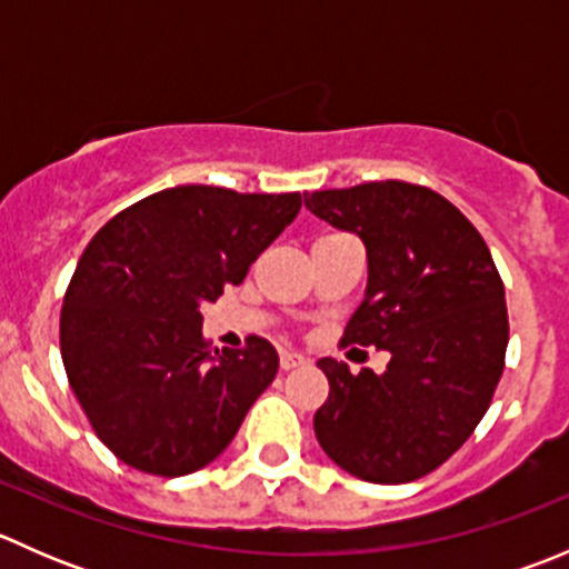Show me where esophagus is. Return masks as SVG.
I'll list each match as a JSON object with an SVG mask.
<instances>
[{"label": "esophagus", "instance_id": "obj_1", "mask_svg": "<svg viewBox=\"0 0 569 569\" xmlns=\"http://www.w3.org/2000/svg\"><path fill=\"white\" fill-rule=\"evenodd\" d=\"M306 363H308L306 355H300V352H289V349H286V352H280V369H283V371H289V369H300V366H306Z\"/></svg>", "mask_w": 569, "mask_h": 569}]
</instances>
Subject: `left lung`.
I'll list each match as a JSON object with an SVG mask.
<instances>
[{"mask_svg": "<svg viewBox=\"0 0 569 569\" xmlns=\"http://www.w3.org/2000/svg\"><path fill=\"white\" fill-rule=\"evenodd\" d=\"M306 209L366 248V295L343 343L391 355L382 375L319 360L330 382L313 416L319 446L363 481L421 479L470 438L501 380L509 319L490 250L457 206L418 183L325 189Z\"/></svg>", "mask_w": 569, "mask_h": 569, "instance_id": "obj_1", "label": "left lung"}]
</instances>
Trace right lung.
I'll return each instance as SVG.
<instances>
[{"label":"right lung","instance_id":"right-lung-1","mask_svg":"<svg viewBox=\"0 0 569 569\" xmlns=\"http://www.w3.org/2000/svg\"><path fill=\"white\" fill-rule=\"evenodd\" d=\"M300 206V192L189 183L123 209L84 248L62 302L60 352L118 460L187 476L228 449L278 375V352L258 336L209 352L200 306L242 283Z\"/></svg>","mask_w":569,"mask_h":569}]
</instances>
